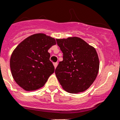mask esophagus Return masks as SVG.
I'll use <instances>...</instances> for the list:
<instances>
[{
    "instance_id": "34e87169",
    "label": "esophagus",
    "mask_w": 120,
    "mask_h": 120,
    "mask_svg": "<svg viewBox=\"0 0 120 120\" xmlns=\"http://www.w3.org/2000/svg\"><path fill=\"white\" fill-rule=\"evenodd\" d=\"M53 64H54V68H56V67L57 66L58 63H54Z\"/></svg>"
}]
</instances>
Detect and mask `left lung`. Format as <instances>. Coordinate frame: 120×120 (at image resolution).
<instances>
[{
  "label": "left lung",
  "instance_id": "8db88e82",
  "mask_svg": "<svg viewBox=\"0 0 120 120\" xmlns=\"http://www.w3.org/2000/svg\"><path fill=\"white\" fill-rule=\"evenodd\" d=\"M56 41L63 60L59 62L55 73L63 89L71 94L85 91L95 81L99 71L95 49L76 37Z\"/></svg>",
  "mask_w": 120,
  "mask_h": 120
}]
</instances>
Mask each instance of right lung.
<instances>
[{
  "mask_svg": "<svg viewBox=\"0 0 120 120\" xmlns=\"http://www.w3.org/2000/svg\"><path fill=\"white\" fill-rule=\"evenodd\" d=\"M56 44L54 38L35 34L22 41L13 50L10 67L13 79L26 91L43 86L54 71L48 50Z\"/></svg>",
  "mask_w": 120,
  "mask_h": 120,
  "instance_id": "1",
  "label": "right lung"
}]
</instances>
